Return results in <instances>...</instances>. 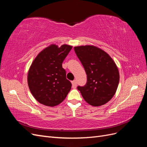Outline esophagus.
Masks as SVG:
<instances>
[{
	"label": "esophagus",
	"mask_w": 147,
	"mask_h": 147,
	"mask_svg": "<svg viewBox=\"0 0 147 147\" xmlns=\"http://www.w3.org/2000/svg\"><path fill=\"white\" fill-rule=\"evenodd\" d=\"M72 87H73L74 88H76V87H77V81H76V80L72 81Z\"/></svg>",
	"instance_id": "esophagus-1"
}]
</instances>
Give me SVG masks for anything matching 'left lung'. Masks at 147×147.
Masks as SVG:
<instances>
[{
  "instance_id": "left-lung-1",
  "label": "left lung",
  "mask_w": 147,
  "mask_h": 147,
  "mask_svg": "<svg viewBox=\"0 0 147 147\" xmlns=\"http://www.w3.org/2000/svg\"><path fill=\"white\" fill-rule=\"evenodd\" d=\"M74 50L87 75L85 85L77 89L91 105L106 104L113 97L118 86L117 66L107 53L96 47H75Z\"/></svg>"
}]
</instances>
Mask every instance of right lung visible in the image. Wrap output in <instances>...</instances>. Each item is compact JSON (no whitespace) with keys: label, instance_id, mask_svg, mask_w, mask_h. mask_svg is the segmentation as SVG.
<instances>
[{"label":"right lung","instance_id":"add662e5","mask_svg":"<svg viewBox=\"0 0 147 147\" xmlns=\"http://www.w3.org/2000/svg\"><path fill=\"white\" fill-rule=\"evenodd\" d=\"M72 48L67 45H51L35 57L28 72V83L32 94L40 103L54 107L61 103L71 90L62 64Z\"/></svg>","mask_w":147,"mask_h":147}]
</instances>
